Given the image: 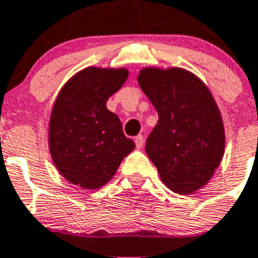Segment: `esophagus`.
Returning a JSON list of instances; mask_svg holds the SVG:
<instances>
[{
	"label": "esophagus",
	"mask_w": 258,
	"mask_h": 258,
	"mask_svg": "<svg viewBox=\"0 0 258 258\" xmlns=\"http://www.w3.org/2000/svg\"><path fill=\"white\" fill-rule=\"evenodd\" d=\"M145 144V138L144 135H138V137H135V146L138 149H141L144 146Z\"/></svg>",
	"instance_id": "34e87169"
}]
</instances>
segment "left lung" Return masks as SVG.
Wrapping results in <instances>:
<instances>
[{
  "mask_svg": "<svg viewBox=\"0 0 258 258\" xmlns=\"http://www.w3.org/2000/svg\"><path fill=\"white\" fill-rule=\"evenodd\" d=\"M138 83L158 113L145 150L168 188L204 187L224 153V127L211 91L182 68H145Z\"/></svg>",
  "mask_w": 258,
  "mask_h": 258,
  "instance_id": "obj_1",
  "label": "left lung"
}]
</instances>
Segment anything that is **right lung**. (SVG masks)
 I'll return each mask as SVG.
<instances>
[{"instance_id": "obj_1", "label": "right lung", "mask_w": 258, "mask_h": 258, "mask_svg": "<svg viewBox=\"0 0 258 258\" xmlns=\"http://www.w3.org/2000/svg\"><path fill=\"white\" fill-rule=\"evenodd\" d=\"M127 70L90 67L67 82L57 97L49 125L53 163L67 180L83 188L104 186L135 144L123 133L106 101L127 81Z\"/></svg>"}]
</instances>
